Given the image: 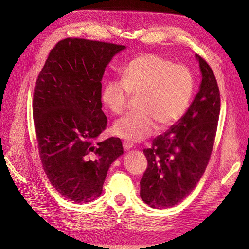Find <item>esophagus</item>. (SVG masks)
<instances>
[{"label":"esophagus","instance_id":"34e87169","mask_svg":"<svg viewBox=\"0 0 249 249\" xmlns=\"http://www.w3.org/2000/svg\"><path fill=\"white\" fill-rule=\"evenodd\" d=\"M123 146H124V148L125 150H129V149H131V148L133 147V143L130 142V141H124V142L123 143Z\"/></svg>","mask_w":249,"mask_h":249}]
</instances>
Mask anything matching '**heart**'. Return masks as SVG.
<instances>
[{
    "label": "heart",
    "mask_w": 249,
    "mask_h": 249,
    "mask_svg": "<svg viewBox=\"0 0 249 249\" xmlns=\"http://www.w3.org/2000/svg\"><path fill=\"white\" fill-rule=\"evenodd\" d=\"M193 73L184 64L155 54L135 57L122 71V80H110L102 89V101L111 113L120 115L129 104L130 94L140 95L138 112L117 120L113 132L130 142L153 135L158 124L171 126L189 108L194 94Z\"/></svg>",
    "instance_id": "b5f03b06"
}]
</instances>
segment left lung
Listing matches in <instances>:
<instances>
[{
    "instance_id": "obj_1",
    "label": "left lung",
    "mask_w": 249,
    "mask_h": 249,
    "mask_svg": "<svg viewBox=\"0 0 249 249\" xmlns=\"http://www.w3.org/2000/svg\"><path fill=\"white\" fill-rule=\"evenodd\" d=\"M199 62V91L177 124L144 148L147 168L140 180V196L155 209L178 205L190 194L205 172L212 154L220 113V92L205 59Z\"/></svg>"
}]
</instances>
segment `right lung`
Segmentation results:
<instances>
[{"label":"right lung","instance_id":"right-lung-1","mask_svg":"<svg viewBox=\"0 0 249 249\" xmlns=\"http://www.w3.org/2000/svg\"><path fill=\"white\" fill-rule=\"evenodd\" d=\"M124 46L65 38L50 52L35 82L34 127L42 167L63 197L87 203L102 194L122 140L96 142L107 126L102 110L105 69Z\"/></svg>","mask_w":249,"mask_h":249}]
</instances>
